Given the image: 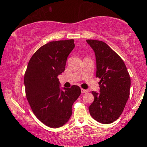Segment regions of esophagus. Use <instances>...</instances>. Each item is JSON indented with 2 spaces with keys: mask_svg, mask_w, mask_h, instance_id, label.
<instances>
[{
  "mask_svg": "<svg viewBox=\"0 0 147 147\" xmlns=\"http://www.w3.org/2000/svg\"><path fill=\"white\" fill-rule=\"evenodd\" d=\"M81 92H82V94H86V93L88 92V90L84 89H81Z\"/></svg>",
  "mask_w": 147,
  "mask_h": 147,
  "instance_id": "esophagus-1",
  "label": "esophagus"
}]
</instances>
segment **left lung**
<instances>
[{
	"label": "left lung",
	"mask_w": 147,
	"mask_h": 147,
	"mask_svg": "<svg viewBox=\"0 0 147 147\" xmlns=\"http://www.w3.org/2000/svg\"><path fill=\"white\" fill-rule=\"evenodd\" d=\"M95 52L96 77L99 93L92 92L94 101L89 107L90 115L102 124H111L120 117L129 96L131 79L124 62L103 41L86 40Z\"/></svg>",
	"instance_id": "1"
}]
</instances>
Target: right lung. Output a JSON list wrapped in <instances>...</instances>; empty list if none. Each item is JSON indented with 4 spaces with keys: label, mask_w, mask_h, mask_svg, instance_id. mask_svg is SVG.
Instances as JSON below:
<instances>
[{
    "label": "right lung",
    "mask_w": 147,
    "mask_h": 147,
    "mask_svg": "<svg viewBox=\"0 0 147 147\" xmlns=\"http://www.w3.org/2000/svg\"><path fill=\"white\" fill-rule=\"evenodd\" d=\"M73 39L53 41L38 49L30 59L25 73V94L32 112L44 124L59 127L68 122L80 88H60L57 76L64 72L74 46Z\"/></svg>",
    "instance_id": "add662e5"
}]
</instances>
